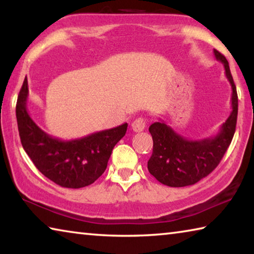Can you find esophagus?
<instances>
[{
    "label": "esophagus",
    "mask_w": 254,
    "mask_h": 254,
    "mask_svg": "<svg viewBox=\"0 0 254 254\" xmlns=\"http://www.w3.org/2000/svg\"><path fill=\"white\" fill-rule=\"evenodd\" d=\"M132 130L134 131V132H141V131H143L144 130V127H145V121H144V119H142V118H139V119H135L134 121L132 122Z\"/></svg>",
    "instance_id": "esophagus-1"
}]
</instances>
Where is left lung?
<instances>
[{"label": "left lung", "mask_w": 254, "mask_h": 254, "mask_svg": "<svg viewBox=\"0 0 254 254\" xmlns=\"http://www.w3.org/2000/svg\"><path fill=\"white\" fill-rule=\"evenodd\" d=\"M214 55L224 66L226 78L231 84L232 112L217 134L200 140L186 139L162 120L150 126L153 150L148 161V170L166 186L185 187L206 177L216 168L233 139L238 119V93L229 62L216 49Z\"/></svg>", "instance_id": "8db88e82"}]
</instances>
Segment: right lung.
I'll use <instances>...</instances> for the list:
<instances>
[{
  "label": "right lung",
  "instance_id": "right-lung-1",
  "mask_svg": "<svg viewBox=\"0 0 254 254\" xmlns=\"http://www.w3.org/2000/svg\"><path fill=\"white\" fill-rule=\"evenodd\" d=\"M28 79L24 78L16 102V121L22 147L38 170L66 188L88 186L100 178L112 150L126 135L127 123L79 139L60 140L34 123L28 112Z\"/></svg>",
  "mask_w": 254,
  "mask_h": 254
}]
</instances>
